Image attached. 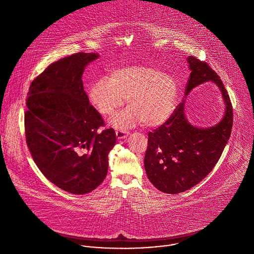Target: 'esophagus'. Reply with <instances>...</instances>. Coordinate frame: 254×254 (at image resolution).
Returning a JSON list of instances; mask_svg holds the SVG:
<instances>
[{
    "label": "esophagus",
    "mask_w": 254,
    "mask_h": 254,
    "mask_svg": "<svg viewBox=\"0 0 254 254\" xmlns=\"http://www.w3.org/2000/svg\"><path fill=\"white\" fill-rule=\"evenodd\" d=\"M116 134H117V137H118L119 139H121V138L127 137V134H128V132H127L126 130H123V129H118V130L116 131Z\"/></svg>",
    "instance_id": "34e87169"
}]
</instances>
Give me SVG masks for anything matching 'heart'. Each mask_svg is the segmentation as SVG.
I'll return each mask as SVG.
<instances>
[{
	"mask_svg": "<svg viewBox=\"0 0 254 254\" xmlns=\"http://www.w3.org/2000/svg\"><path fill=\"white\" fill-rule=\"evenodd\" d=\"M178 94L176 80L158 69L133 66L114 71L110 79L101 78L88 90L98 114L112 116L127 98L128 107L111 121L116 128L140 123L143 127L164 125L172 116Z\"/></svg>",
	"mask_w": 254,
	"mask_h": 254,
	"instance_id": "heart-1",
	"label": "heart"
}]
</instances>
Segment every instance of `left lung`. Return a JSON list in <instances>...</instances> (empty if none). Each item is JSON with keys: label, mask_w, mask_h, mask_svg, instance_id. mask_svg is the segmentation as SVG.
<instances>
[{"label": "left lung", "mask_w": 254, "mask_h": 254, "mask_svg": "<svg viewBox=\"0 0 254 254\" xmlns=\"http://www.w3.org/2000/svg\"><path fill=\"white\" fill-rule=\"evenodd\" d=\"M187 61L191 73L185 94L206 81H212L221 90L225 112L217 125L197 127L186 119L183 100L164 125L149 132L144 169L151 183L168 194L191 189L213 170L230 137L233 125V108L219 75L194 56H189Z\"/></svg>", "instance_id": "left-lung-1"}]
</instances>
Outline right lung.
I'll use <instances>...</instances> for the list:
<instances>
[{
  "mask_svg": "<svg viewBox=\"0 0 254 254\" xmlns=\"http://www.w3.org/2000/svg\"><path fill=\"white\" fill-rule=\"evenodd\" d=\"M79 52L50 64L29 88L25 113L26 141L42 174L58 188L83 195L107 175L114 128L104 126L83 88L85 67L98 58Z\"/></svg>",
  "mask_w": 254,
  "mask_h": 254,
  "instance_id": "1",
  "label": "right lung"
}]
</instances>
